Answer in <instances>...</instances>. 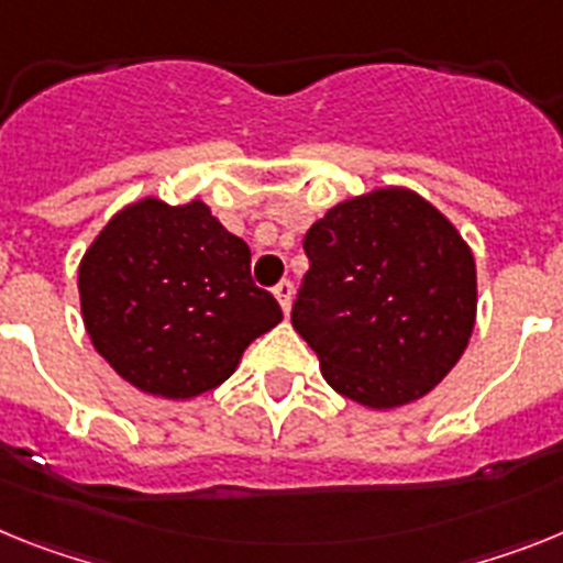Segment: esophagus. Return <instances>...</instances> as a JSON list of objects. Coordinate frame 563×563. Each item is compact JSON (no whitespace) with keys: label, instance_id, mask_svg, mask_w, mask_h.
Here are the masks:
<instances>
[{"label":"esophagus","instance_id":"34e87169","mask_svg":"<svg viewBox=\"0 0 563 563\" xmlns=\"http://www.w3.org/2000/svg\"><path fill=\"white\" fill-rule=\"evenodd\" d=\"M275 297H277V302H280L283 314H288V311H291V297H295V286H291V280L277 283Z\"/></svg>","mask_w":563,"mask_h":563}]
</instances>
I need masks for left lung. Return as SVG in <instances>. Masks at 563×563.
<instances>
[{
    "label": "left lung",
    "mask_w": 563,
    "mask_h": 563,
    "mask_svg": "<svg viewBox=\"0 0 563 563\" xmlns=\"http://www.w3.org/2000/svg\"><path fill=\"white\" fill-rule=\"evenodd\" d=\"M291 325L325 383L374 410L417 402L451 374L476 325V261L422 195L342 200L306 232Z\"/></svg>",
    "instance_id": "1"
}]
</instances>
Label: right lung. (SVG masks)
Wrapping results in <instances>:
<instances>
[{
  "label": "right lung",
  "instance_id": "right-lung-1",
  "mask_svg": "<svg viewBox=\"0 0 563 563\" xmlns=\"http://www.w3.org/2000/svg\"><path fill=\"white\" fill-rule=\"evenodd\" d=\"M252 252L203 200H135L78 266L92 349L144 394L192 399L234 374L249 342L283 320L252 283Z\"/></svg>",
  "mask_w": 563,
  "mask_h": 563
}]
</instances>
